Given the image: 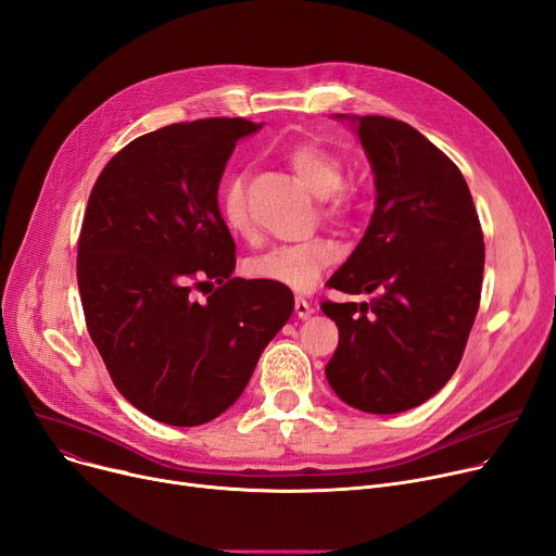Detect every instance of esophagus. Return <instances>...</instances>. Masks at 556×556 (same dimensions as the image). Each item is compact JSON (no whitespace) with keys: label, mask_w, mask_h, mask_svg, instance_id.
I'll use <instances>...</instances> for the list:
<instances>
[{"label":"esophagus","mask_w":556,"mask_h":556,"mask_svg":"<svg viewBox=\"0 0 556 556\" xmlns=\"http://www.w3.org/2000/svg\"><path fill=\"white\" fill-rule=\"evenodd\" d=\"M295 313H298V317H302V319H306V317H311V313H313V306L302 298V295H298L295 298Z\"/></svg>","instance_id":"obj_1"}]
</instances>
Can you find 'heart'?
Instances as JSON below:
<instances>
[{
	"label": "heart",
	"instance_id": "heart-1",
	"mask_svg": "<svg viewBox=\"0 0 556 556\" xmlns=\"http://www.w3.org/2000/svg\"><path fill=\"white\" fill-rule=\"evenodd\" d=\"M288 166L317 195H323L327 216L344 218L354 212L356 195L346 189L344 164L325 146L300 141L286 153ZM218 212L233 233H250V212L245 200V175L233 173L218 193ZM338 256V243L325 233H311L293 243H279L245 263V275L256 281H270L293 290H311Z\"/></svg>",
	"mask_w": 556,
	"mask_h": 556
}]
</instances>
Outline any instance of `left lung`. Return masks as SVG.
<instances>
[{"mask_svg":"<svg viewBox=\"0 0 556 556\" xmlns=\"http://www.w3.org/2000/svg\"><path fill=\"white\" fill-rule=\"evenodd\" d=\"M376 210L329 288L371 302L323 311L340 331L327 381L352 407L394 415L421 405L455 374L480 308L484 241L464 175L419 130L361 116Z\"/></svg>","mask_w":556,"mask_h":556,"instance_id":"left-lung-1","label":"left lung"}]
</instances>
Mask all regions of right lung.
<instances>
[{"label":"right lung","mask_w":556,"mask_h":556,"mask_svg":"<svg viewBox=\"0 0 556 556\" xmlns=\"http://www.w3.org/2000/svg\"><path fill=\"white\" fill-rule=\"evenodd\" d=\"M256 128L214 116L146 132L105 164L87 200L76 256L87 331L114 388L168 426L223 415L295 306L286 286L231 277L237 245L218 185Z\"/></svg>","instance_id":"obj_1"}]
</instances>
